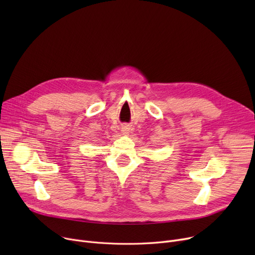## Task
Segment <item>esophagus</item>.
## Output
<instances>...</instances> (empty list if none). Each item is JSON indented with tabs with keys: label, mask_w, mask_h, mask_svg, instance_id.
<instances>
[{
	"label": "esophagus",
	"mask_w": 255,
	"mask_h": 255,
	"mask_svg": "<svg viewBox=\"0 0 255 255\" xmlns=\"http://www.w3.org/2000/svg\"><path fill=\"white\" fill-rule=\"evenodd\" d=\"M129 131H130V127L128 125H125L122 127V132L124 134H127V133H129Z\"/></svg>",
	"instance_id": "obj_1"
}]
</instances>
